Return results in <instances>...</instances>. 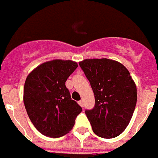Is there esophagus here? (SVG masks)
I'll list each match as a JSON object with an SVG mask.
<instances>
[{"label": "esophagus", "mask_w": 158, "mask_h": 158, "mask_svg": "<svg viewBox=\"0 0 158 158\" xmlns=\"http://www.w3.org/2000/svg\"><path fill=\"white\" fill-rule=\"evenodd\" d=\"M78 104H79V105H80L81 106V107H83V102H82L81 100L78 102Z\"/></svg>", "instance_id": "obj_1"}]
</instances>
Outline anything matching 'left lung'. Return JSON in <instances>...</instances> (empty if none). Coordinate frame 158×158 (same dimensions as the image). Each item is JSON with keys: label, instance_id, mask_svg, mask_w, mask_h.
<instances>
[{"label": "left lung", "instance_id": "obj_1", "mask_svg": "<svg viewBox=\"0 0 158 158\" xmlns=\"http://www.w3.org/2000/svg\"><path fill=\"white\" fill-rule=\"evenodd\" d=\"M79 65L90 83L95 98L85 110L94 132L114 138L124 131L135 110L136 85L124 65L110 59H85Z\"/></svg>", "mask_w": 158, "mask_h": 158}]
</instances>
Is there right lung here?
<instances>
[{
	"label": "right lung",
	"instance_id": "1",
	"mask_svg": "<svg viewBox=\"0 0 158 158\" xmlns=\"http://www.w3.org/2000/svg\"><path fill=\"white\" fill-rule=\"evenodd\" d=\"M77 66L75 61L53 60L39 65L27 76L23 102L30 119L43 135L57 138L69 133L81 112L65 86Z\"/></svg>",
	"mask_w": 158,
	"mask_h": 158
}]
</instances>
